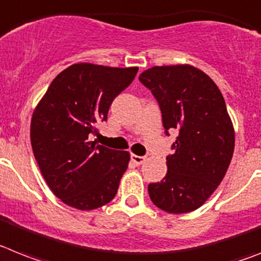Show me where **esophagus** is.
Masks as SVG:
<instances>
[{
  "label": "esophagus",
  "mask_w": 261,
  "mask_h": 261,
  "mask_svg": "<svg viewBox=\"0 0 261 261\" xmlns=\"http://www.w3.org/2000/svg\"><path fill=\"white\" fill-rule=\"evenodd\" d=\"M130 160H132L133 164L137 165V166H139V165H142V164H144V162H145L146 158H145V157H141V155L132 154V155H130Z\"/></svg>",
  "instance_id": "1"
}]
</instances>
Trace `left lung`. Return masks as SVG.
I'll use <instances>...</instances> for the list:
<instances>
[{"label":"left lung","mask_w":261,"mask_h":261,"mask_svg":"<svg viewBox=\"0 0 261 261\" xmlns=\"http://www.w3.org/2000/svg\"><path fill=\"white\" fill-rule=\"evenodd\" d=\"M162 112V124L177 129L168 173L148 186L153 203L170 214L199 208L217 190L230 166L235 130L223 95L208 75L190 64L155 66L140 75Z\"/></svg>","instance_id":"1"}]
</instances>
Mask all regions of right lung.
<instances>
[{"mask_svg": "<svg viewBox=\"0 0 261 261\" xmlns=\"http://www.w3.org/2000/svg\"><path fill=\"white\" fill-rule=\"evenodd\" d=\"M139 67L76 63L62 71L37 104L30 125L33 153L50 190L63 203L95 210L115 198L130 154L91 141L113 99Z\"/></svg>", "mask_w": 261, "mask_h": 261, "instance_id": "add662e5", "label": "right lung"}]
</instances>
